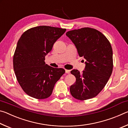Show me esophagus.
I'll return each instance as SVG.
<instances>
[{
  "label": "esophagus",
  "instance_id": "esophagus-1",
  "mask_svg": "<svg viewBox=\"0 0 128 128\" xmlns=\"http://www.w3.org/2000/svg\"><path fill=\"white\" fill-rule=\"evenodd\" d=\"M70 70H68V69H66V73H68V74H69V73H70Z\"/></svg>",
  "mask_w": 128,
  "mask_h": 128
}]
</instances>
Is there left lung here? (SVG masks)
I'll return each mask as SVG.
<instances>
[{
  "label": "left lung",
  "mask_w": 128,
  "mask_h": 128,
  "mask_svg": "<svg viewBox=\"0 0 128 128\" xmlns=\"http://www.w3.org/2000/svg\"><path fill=\"white\" fill-rule=\"evenodd\" d=\"M66 35L76 47L80 57L86 60L85 70H71L76 81L70 86L71 95L80 100L98 95L109 80L113 70V52L106 36L93 28L70 30Z\"/></svg>",
  "instance_id": "obj_1"
}]
</instances>
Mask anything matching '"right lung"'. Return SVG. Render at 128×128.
Instances as JSON below:
<instances>
[{"instance_id": "right-lung-1", "label": "right lung", "mask_w": 128, "mask_h": 128, "mask_svg": "<svg viewBox=\"0 0 128 128\" xmlns=\"http://www.w3.org/2000/svg\"><path fill=\"white\" fill-rule=\"evenodd\" d=\"M66 29L39 26L25 31L19 39L13 64L17 81L26 94L37 99L48 98L56 82L64 74L62 68L45 63V56Z\"/></svg>"}]
</instances>
